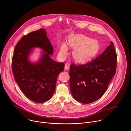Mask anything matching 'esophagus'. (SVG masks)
I'll return each instance as SVG.
<instances>
[{
	"mask_svg": "<svg viewBox=\"0 0 131 131\" xmlns=\"http://www.w3.org/2000/svg\"><path fill=\"white\" fill-rule=\"evenodd\" d=\"M69 68V64L67 63H66L65 64V69L66 70H67Z\"/></svg>",
	"mask_w": 131,
	"mask_h": 131,
	"instance_id": "1",
	"label": "esophagus"
}]
</instances>
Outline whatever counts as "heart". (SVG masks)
Masks as SVG:
<instances>
[{
	"label": "heart",
	"mask_w": 131,
	"mask_h": 131,
	"mask_svg": "<svg viewBox=\"0 0 131 131\" xmlns=\"http://www.w3.org/2000/svg\"><path fill=\"white\" fill-rule=\"evenodd\" d=\"M69 47L74 49L73 58L77 62L83 63L91 59L97 53L99 49L98 42L92 40L82 35H76L70 37L68 41ZM68 51V48L65 42H63L60 48V55L64 57Z\"/></svg>",
	"instance_id": "obj_1"
}]
</instances>
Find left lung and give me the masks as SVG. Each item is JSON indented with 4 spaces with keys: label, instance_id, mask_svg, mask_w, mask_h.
Returning <instances> with one entry per match:
<instances>
[{
    "label": "left lung",
    "instance_id": "obj_1",
    "mask_svg": "<svg viewBox=\"0 0 131 131\" xmlns=\"http://www.w3.org/2000/svg\"><path fill=\"white\" fill-rule=\"evenodd\" d=\"M117 57L114 43L95 59L80 65L71 64L69 84L74 99L90 104L100 99L108 89L117 68Z\"/></svg>",
    "mask_w": 131,
    "mask_h": 131
}]
</instances>
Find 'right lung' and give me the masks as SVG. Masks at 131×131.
<instances>
[{"label": "right lung", "instance_id": "obj_1", "mask_svg": "<svg viewBox=\"0 0 131 131\" xmlns=\"http://www.w3.org/2000/svg\"><path fill=\"white\" fill-rule=\"evenodd\" d=\"M41 48L42 57L35 64L28 60L31 49ZM53 47L43 28L24 36L16 45L12 69L15 81L24 95L36 103L49 101L55 92L57 78L64 69V64L52 60Z\"/></svg>", "mask_w": 131, "mask_h": 131}]
</instances>
